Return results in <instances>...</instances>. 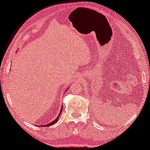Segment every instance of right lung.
<instances>
[{
	"label": "right lung",
	"mask_w": 150,
	"mask_h": 150,
	"mask_svg": "<svg viewBox=\"0 0 150 150\" xmlns=\"http://www.w3.org/2000/svg\"><path fill=\"white\" fill-rule=\"evenodd\" d=\"M68 89H69V88H68ZM62 108H63V107H61V111H60V113H59V115H58V118H56V119L55 120H54L53 121H52V122H50V123H47V124H46V125H42V126H41V127L42 126H52V125H53V124H55V123H56L57 121H58V118H59V116H60V115H61V112H62Z\"/></svg>",
	"instance_id": "add662e5"
}]
</instances>
